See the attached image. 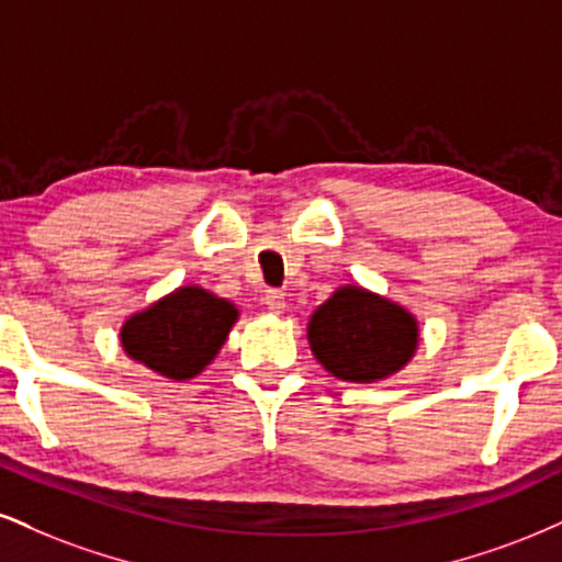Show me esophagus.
I'll list each match as a JSON object with an SVG mask.
<instances>
[{
  "mask_svg": "<svg viewBox=\"0 0 562 562\" xmlns=\"http://www.w3.org/2000/svg\"><path fill=\"white\" fill-rule=\"evenodd\" d=\"M263 303H267L269 311H274V314H282L288 306L285 301V293L282 290H267V295H263Z\"/></svg>",
  "mask_w": 562,
  "mask_h": 562,
  "instance_id": "esophagus-1",
  "label": "esophagus"
}]
</instances>
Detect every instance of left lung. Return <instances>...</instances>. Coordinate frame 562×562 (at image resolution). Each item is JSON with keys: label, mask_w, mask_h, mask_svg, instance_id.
Returning <instances> with one entry per match:
<instances>
[{"label": "left lung", "mask_w": 562, "mask_h": 562, "mask_svg": "<svg viewBox=\"0 0 562 562\" xmlns=\"http://www.w3.org/2000/svg\"><path fill=\"white\" fill-rule=\"evenodd\" d=\"M308 346L329 374L346 382H382L418 348V322L401 303L361 285L337 288L308 319Z\"/></svg>", "instance_id": "obj_1"}]
</instances>
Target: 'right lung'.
<instances>
[{
    "label": "right lung",
    "mask_w": 562,
    "mask_h": 562,
    "mask_svg": "<svg viewBox=\"0 0 562 562\" xmlns=\"http://www.w3.org/2000/svg\"><path fill=\"white\" fill-rule=\"evenodd\" d=\"M238 316L227 299L199 285H182L127 316L120 342L127 358L154 374L186 382L214 361Z\"/></svg>",
    "instance_id": "add662e5"
}]
</instances>
